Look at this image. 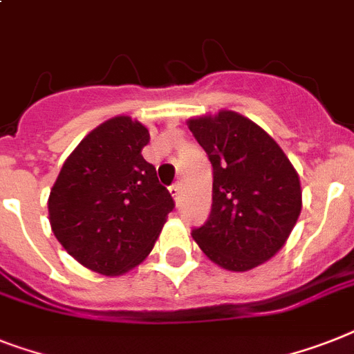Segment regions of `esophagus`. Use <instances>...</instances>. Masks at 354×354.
<instances>
[{
    "instance_id": "34e87169",
    "label": "esophagus",
    "mask_w": 354,
    "mask_h": 354,
    "mask_svg": "<svg viewBox=\"0 0 354 354\" xmlns=\"http://www.w3.org/2000/svg\"><path fill=\"white\" fill-rule=\"evenodd\" d=\"M171 194L172 198H174V202H180V196H182V187H180V183H174V185L171 187Z\"/></svg>"
}]
</instances>
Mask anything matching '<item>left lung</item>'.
Instances as JSON below:
<instances>
[{
    "label": "left lung",
    "mask_w": 354,
    "mask_h": 354,
    "mask_svg": "<svg viewBox=\"0 0 354 354\" xmlns=\"http://www.w3.org/2000/svg\"><path fill=\"white\" fill-rule=\"evenodd\" d=\"M187 125L212 165L211 214L192 238L227 271L254 269L291 234L301 211L300 178L280 145L238 112Z\"/></svg>",
    "instance_id": "left-lung-1"
}]
</instances>
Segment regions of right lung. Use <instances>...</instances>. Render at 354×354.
<instances>
[{"label":"right lung","instance_id":"add662e5","mask_svg":"<svg viewBox=\"0 0 354 354\" xmlns=\"http://www.w3.org/2000/svg\"><path fill=\"white\" fill-rule=\"evenodd\" d=\"M149 131L116 116L88 132L65 160L48 196V220L82 266L118 277L145 260L174 209L142 156Z\"/></svg>","mask_w":354,"mask_h":354}]
</instances>
